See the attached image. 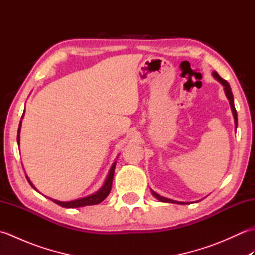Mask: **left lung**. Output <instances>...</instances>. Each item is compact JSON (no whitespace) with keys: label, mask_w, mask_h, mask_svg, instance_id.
Segmentation results:
<instances>
[{"label":"left lung","mask_w":255,"mask_h":255,"mask_svg":"<svg viewBox=\"0 0 255 255\" xmlns=\"http://www.w3.org/2000/svg\"><path fill=\"white\" fill-rule=\"evenodd\" d=\"M214 77L217 79L219 82L223 84L225 86V92H226V95L227 97H228L229 100V103H230V106H231V111H232V114H234V117H235V124H236V128H237V124H238V117H237V111H236V107H235V103H234V95H232V92H231V89H230V85L229 83L227 82L226 80H224L223 78L220 77V75L217 73V72H214ZM152 194L154 195V196L158 198L159 200H161V202H164V203H175V204H183V205H186L187 203H184V202H176V200H172V199H169V198H165L163 196H161V195L156 194L155 192L152 191Z\"/></svg>","instance_id":"obj_1"}]
</instances>
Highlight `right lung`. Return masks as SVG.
Returning <instances> with one entry per match:
<instances>
[{"mask_svg": "<svg viewBox=\"0 0 255 255\" xmlns=\"http://www.w3.org/2000/svg\"><path fill=\"white\" fill-rule=\"evenodd\" d=\"M21 123V122H20ZM20 123H19V128H18V134H17V142L19 143V131H20ZM115 166H116V162L114 163L111 167L110 173H108L106 181L104 183V185L102 186L100 191H97L96 193L90 195V196H86L84 198H80V199H75L71 200V202H60V200H56V199H51L53 203L58 204L59 206H62V207L66 208H77V207H83V206H88V205H96L103 202L110 194L111 189H112V183H113V177H114V172H115ZM28 180V177H27ZM29 184L31 185L32 188H35V186L32 185L30 181L28 180Z\"/></svg>", "mask_w": 255, "mask_h": 255, "instance_id": "obj_1", "label": "right lung"}]
</instances>
